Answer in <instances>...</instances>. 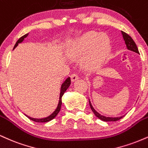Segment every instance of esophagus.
Instances as JSON below:
<instances>
[{"mask_svg": "<svg viewBox=\"0 0 148 148\" xmlns=\"http://www.w3.org/2000/svg\"><path fill=\"white\" fill-rule=\"evenodd\" d=\"M71 79H72V81L74 82L79 78V76H78V75L76 73H73L72 75H71Z\"/></svg>", "mask_w": 148, "mask_h": 148, "instance_id": "esophagus-1", "label": "esophagus"}]
</instances>
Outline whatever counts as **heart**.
<instances>
[{"instance_id":"heart-1","label":"heart","mask_w":148,"mask_h":148,"mask_svg":"<svg viewBox=\"0 0 148 148\" xmlns=\"http://www.w3.org/2000/svg\"><path fill=\"white\" fill-rule=\"evenodd\" d=\"M111 47L109 36L98 32H88L71 43L69 54L71 57H82V64L88 69L101 66Z\"/></svg>"}]
</instances>
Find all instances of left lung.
<instances>
[{
  "instance_id": "1",
  "label": "left lung",
  "mask_w": 148,
  "mask_h": 148,
  "mask_svg": "<svg viewBox=\"0 0 148 148\" xmlns=\"http://www.w3.org/2000/svg\"><path fill=\"white\" fill-rule=\"evenodd\" d=\"M122 34L123 36V39H124L125 43V44H126L127 48L128 50H132V51L135 52V53H139V52H138V48H137V46H136V44L135 43L134 41L132 39V38L131 36L129 35V34H127L125 32H123V31H122ZM89 105H90V107H91V110L93 111V113H94L95 116H96V117H98L99 119L102 120V121H106V122H108V121H117L121 119H122V118L123 117V116H121V117H116V118L106 117V116L100 115L98 112H97L95 110L94 108L93 107V106L91 105V102H90V100H89Z\"/></svg>"
}]
</instances>
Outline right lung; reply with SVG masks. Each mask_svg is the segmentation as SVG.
Instances as JSON below:
<instances>
[{
	"label": "right lung",
	"mask_w": 148,
	"mask_h": 148,
	"mask_svg": "<svg viewBox=\"0 0 148 148\" xmlns=\"http://www.w3.org/2000/svg\"><path fill=\"white\" fill-rule=\"evenodd\" d=\"M28 35V33L27 34H25V35L22 36L21 37L19 38L18 41H16V44L14 45V49L18 45V43H21L23 41L24 39H25V37H27V36ZM71 84V79L70 77H68L66 79L65 81L64 82L63 84H62V86H61V91H60V100H59V104H58V106H57L56 110L54 112L53 114H51V115L48 116V117L46 118H44V119H32V118L31 117H29V116H27V115H25L27 116V118H28L29 119L32 120V121H34V122H37V123H46V122H48V121H51V120H53V119H55V117H56V116L58 114V113L60 112V109H61V106H62V96H63L64 93H65L66 91L67 90V88L69 87V86H70Z\"/></svg>",
	"instance_id": "obj_1"
}]
</instances>
